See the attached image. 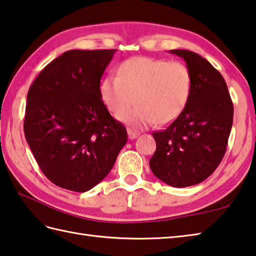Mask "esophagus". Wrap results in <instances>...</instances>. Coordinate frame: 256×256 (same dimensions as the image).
I'll return each instance as SVG.
<instances>
[{"label": "esophagus", "mask_w": 256, "mask_h": 256, "mask_svg": "<svg viewBox=\"0 0 256 256\" xmlns=\"http://www.w3.org/2000/svg\"><path fill=\"white\" fill-rule=\"evenodd\" d=\"M127 132H128V137L130 139H136L140 134L138 132H136V130H132V129H128Z\"/></svg>", "instance_id": "obj_1"}]
</instances>
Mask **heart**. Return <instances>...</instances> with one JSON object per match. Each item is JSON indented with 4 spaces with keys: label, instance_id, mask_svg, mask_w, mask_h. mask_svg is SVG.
Masks as SVG:
<instances>
[{
    "label": "heart",
    "instance_id": "obj_1",
    "mask_svg": "<svg viewBox=\"0 0 256 256\" xmlns=\"http://www.w3.org/2000/svg\"><path fill=\"white\" fill-rule=\"evenodd\" d=\"M191 87V72L184 62L136 57L122 62L118 76L104 78L99 92L104 105L120 114L122 122L144 128L174 122L189 102ZM134 98L138 107L125 113Z\"/></svg>",
    "mask_w": 256,
    "mask_h": 256
}]
</instances>
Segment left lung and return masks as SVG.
Listing matches in <instances>:
<instances>
[{"label": "left lung", "mask_w": 256, "mask_h": 256, "mask_svg": "<svg viewBox=\"0 0 256 256\" xmlns=\"http://www.w3.org/2000/svg\"><path fill=\"white\" fill-rule=\"evenodd\" d=\"M170 53L184 60L191 94L180 116L152 134L157 149L149 166L164 184L186 188L204 181L220 164L232 128L233 104L226 80L211 62L191 50Z\"/></svg>", "instance_id": "left-lung-1"}]
</instances>
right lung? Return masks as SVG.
Returning a JSON list of instances; mask_svg holds the SVG:
<instances>
[{
	"mask_svg": "<svg viewBox=\"0 0 256 256\" xmlns=\"http://www.w3.org/2000/svg\"><path fill=\"white\" fill-rule=\"evenodd\" d=\"M117 50H67L45 67L28 92L24 134L54 184L86 192L110 172L127 142L99 92Z\"/></svg>",
	"mask_w": 256,
	"mask_h": 256,
	"instance_id": "1",
	"label": "right lung"
}]
</instances>
